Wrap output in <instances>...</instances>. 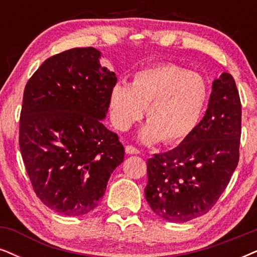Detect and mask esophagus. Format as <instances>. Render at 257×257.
Returning a JSON list of instances; mask_svg holds the SVG:
<instances>
[{"label": "esophagus", "mask_w": 257, "mask_h": 257, "mask_svg": "<svg viewBox=\"0 0 257 257\" xmlns=\"http://www.w3.org/2000/svg\"><path fill=\"white\" fill-rule=\"evenodd\" d=\"M125 153L126 154H139L140 151L138 148H135L134 146L128 145V146H125Z\"/></svg>", "instance_id": "esophagus-1"}]
</instances>
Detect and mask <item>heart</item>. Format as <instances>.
I'll return each mask as SVG.
<instances>
[{"label":"heart","mask_w":257,"mask_h":257,"mask_svg":"<svg viewBox=\"0 0 257 257\" xmlns=\"http://www.w3.org/2000/svg\"><path fill=\"white\" fill-rule=\"evenodd\" d=\"M209 95V84L201 74L174 64L157 65L138 71L132 85L123 80L113 84L110 118L116 128L126 131L142 118L146 108L148 122L139 133L140 141L180 144L197 129Z\"/></svg>","instance_id":"obj_1"}]
</instances>
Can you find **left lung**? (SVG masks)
<instances>
[{
	"instance_id": "1",
	"label": "left lung",
	"mask_w": 257,
	"mask_h": 257,
	"mask_svg": "<svg viewBox=\"0 0 257 257\" xmlns=\"http://www.w3.org/2000/svg\"><path fill=\"white\" fill-rule=\"evenodd\" d=\"M241 116L235 80L223 72L212 83L196 131L178 147L148 159L145 197L155 215L185 223L215 205L238 164Z\"/></svg>"
}]
</instances>
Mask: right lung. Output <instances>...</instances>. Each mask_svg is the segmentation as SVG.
<instances>
[{"label":"right lung","mask_w":257,"mask_h":257,"mask_svg":"<svg viewBox=\"0 0 257 257\" xmlns=\"http://www.w3.org/2000/svg\"><path fill=\"white\" fill-rule=\"evenodd\" d=\"M93 47L48 58L25 87L20 151L35 193L64 216L98 206L124 159L118 136L103 124L117 82Z\"/></svg>","instance_id":"1"}]
</instances>
